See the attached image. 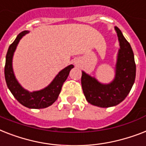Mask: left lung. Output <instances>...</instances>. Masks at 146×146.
<instances>
[{"mask_svg":"<svg viewBox=\"0 0 146 146\" xmlns=\"http://www.w3.org/2000/svg\"><path fill=\"white\" fill-rule=\"evenodd\" d=\"M117 31L121 49L116 66V76L110 84H102L82 72L81 85L86 100L91 105L108 108L118 105L132 88L136 78V63L129 42L117 27Z\"/></svg>","mask_w":146,"mask_h":146,"instance_id":"8db88e82","label":"left lung"}]
</instances>
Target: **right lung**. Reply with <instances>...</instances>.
<instances>
[{
    "instance_id": "add662e5",
    "label": "right lung",
    "mask_w": 146,
    "mask_h": 146,
    "mask_svg": "<svg viewBox=\"0 0 146 146\" xmlns=\"http://www.w3.org/2000/svg\"><path fill=\"white\" fill-rule=\"evenodd\" d=\"M27 33H29V31H24L21 32L16 37V40L9 46L6 56L4 67L5 80L9 90L19 103L29 108H44L51 106L57 100L61 92L63 83L67 79L70 71L72 68H74V66L70 65L62 70L55 78L53 82L42 90L29 93L23 89L14 76L12 68V59L19 41L23 38V36Z\"/></svg>"
}]
</instances>
